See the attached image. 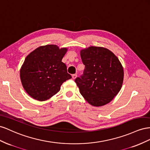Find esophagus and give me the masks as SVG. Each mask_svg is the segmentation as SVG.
<instances>
[{"label": "esophagus", "mask_w": 150, "mask_h": 150, "mask_svg": "<svg viewBox=\"0 0 150 150\" xmlns=\"http://www.w3.org/2000/svg\"><path fill=\"white\" fill-rule=\"evenodd\" d=\"M76 76H77V75H76V74L72 75V78H73V79H75L76 78Z\"/></svg>", "instance_id": "esophagus-1"}]
</instances>
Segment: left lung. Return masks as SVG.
I'll list each match as a JSON object with an SVG mask.
<instances>
[{
    "label": "left lung",
    "instance_id": "left-lung-1",
    "mask_svg": "<svg viewBox=\"0 0 150 150\" xmlns=\"http://www.w3.org/2000/svg\"><path fill=\"white\" fill-rule=\"evenodd\" d=\"M80 57L85 70L75 82L81 95L93 106L109 103L122 85L124 70L120 61L112 51L103 47L81 50Z\"/></svg>",
    "mask_w": 150,
    "mask_h": 150
}]
</instances>
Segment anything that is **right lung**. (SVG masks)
I'll return each mask as SVG.
<instances>
[{
  "label": "right lung",
  "instance_id": "add662e5",
  "mask_svg": "<svg viewBox=\"0 0 150 150\" xmlns=\"http://www.w3.org/2000/svg\"><path fill=\"white\" fill-rule=\"evenodd\" d=\"M68 49L57 45L41 46L30 53L20 70L23 88L29 96L40 101L57 93L62 83L71 79L62 62Z\"/></svg>",
  "mask_w": 150,
  "mask_h": 150
}]
</instances>
